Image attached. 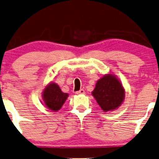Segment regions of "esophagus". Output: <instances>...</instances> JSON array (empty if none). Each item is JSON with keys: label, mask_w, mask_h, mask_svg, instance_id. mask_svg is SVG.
<instances>
[{"label": "esophagus", "mask_w": 159, "mask_h": 159, "mask_svg": "<svg viewBox=\"0 0 159 159\" xmlns=\"http://www.w3.org/2000/svg\"><path fill=\"white\" fill-rule=\"evenodd\" d=\"M76 94H85V91H84L83 89H80V91H76Z\"/></svg>", "instance_id": "34e87169"}]
</instances>
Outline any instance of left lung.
I'll return each instance as SVG.
<instances>
[{
  "label": "left lung",
  "instance_id": "left-lung-1",
  "mask_svg": "<svg viewBox=\"0 0 159 159\" xmlns=\"http://www.w3.org/2000/svg\"><path fill=\"white\" fill-rule=\"evenodd\" d=\"M92 94L103 111H112L124 100L125 91L120 82L113 74H106L97 82Z\"/></svg>",
  "mask_w": 159,
  "mask_h": 159
}]
</instances>
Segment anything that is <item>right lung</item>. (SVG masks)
Returning <instances> with one entry per match:
<instances>
[{
  "label": "right lung",
  "instance_id": "add662e5",
  "mask_svg": "<svg viewBox=\"0 0 159 159\" xmlns=\"http://www.w3.org/2000/svg\"><path fill=\"white\" fill-rule=\"evenodd\" d=\"M42 97L47 107L52 111H57L63 106L68 94L62 92L57 84L51 83L44 89Z\"/></svg>",
  "mask_w": 159,
  "mask_h": 159
}]
</instances>
